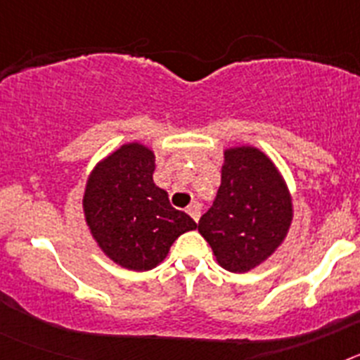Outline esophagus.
Returning a JSON list of instances; mask_svg holds the SVG:
<instances>
[{
	"label": "esophagus",
	"instance_id": "esophagus-1",
	"mask_svg": "<svg viewBox=\"0 0 360 360\" xmlns=\"http://www.w3.org/2000/svg\"><path fill=\"white\" fill-rule=\"evenodd\" d=\"M187 212H189V216H191V218H193V219H195V221H198V219H200V212H202V211H200V205H198V203L193 202V203H191V205H189V207H187Z\"/></svg>",
	"mask_w": 360,
	"mask_h": 360
}]
</instances>
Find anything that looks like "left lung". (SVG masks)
Here are the masks:
<instances>
[{
  "label": "left lung",
  "instance_id": "left-lung-1",
  "mask_svg": "<svg viewBox=\"0 0 360 360\" xmlns=\"http://www.w3.org/2000/svg\"><path fill=\"white\" fill-rule=\"evenodd\" d=\"M221 186L198 231L229 272L263 263L287 236L292 200L285 180L265 153L231 148L224 153Z\"/></svg>",
  "mask_w": 360,
  "mask_h": 360
}]
</instances>
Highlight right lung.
Returning a JSON list of instances; mask_svg holds the SVG:
<instances>
[{
  "label": "right lung",
  "instance_id": "1",
  "mask_svg": "<svg viewBox=\"0 0 360 360\" xmlns=\"http://www.w3.org/2000/svg\"><path fill=\"white\" fill-rule=\"evenodd\" d=\"M155 155L142 144H124L97 165L86 184V224L108 257L129 270H151L195 219L169 203L153 182Z\"/></svg>",
  "mask_w": 360,
  "mask_h": 360
}]
</instances>
